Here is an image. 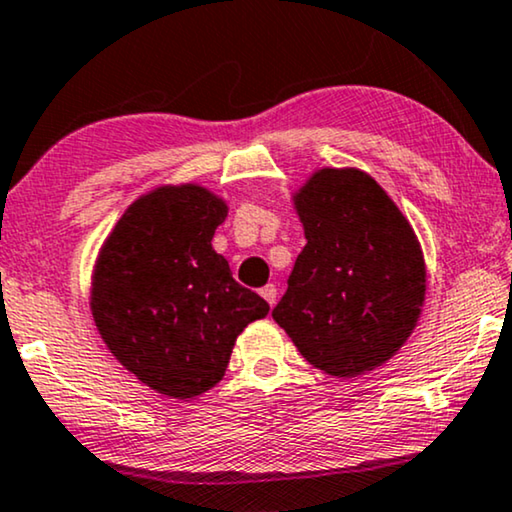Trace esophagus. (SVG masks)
<instances>
[{
    "mask_svg": "<svg viewBox=\"0 0 512 512\" xmlns=\"http://www.w3.org/2000/svg\"><path fill=\"white\" fill-rule=\"evenodd\" d=\"M260 295L264 297V300H267L271 307H274L276 304V297H278V290H276V286L274 283H267V286H264L262 290H260Z\"/></svg>",
    "mask_w": 512,
    "mask_h": 512,
    "instance_id": "1",
    "label": "esophagus"
}]
</instances>
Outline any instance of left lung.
Instances as JSON below:
<instances>
[{"label":"left lung","mask_w":512,"mask_h":512,"mask_svg":"<svg viewBox=\"0 0 512 512\" xmlns=\"http://www.w3.org/2000/svg\"><path fill=\"white\" fill-rule=\"evenodd\" d=\"M293 203L307 245L271 316L323 373L354 378L383 366L409 340L425 302L413 226L357 167L316 170Z\"/></svg>","instance_id":"obj_1"}]
</instances>
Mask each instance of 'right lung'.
Returning <instances> with one entry per match:
<instances>
[{"label": "right lung", "instance_id": "add662e5", "mask_svg": "<svg viewBox=\"0 0 512 512\" xmlns=\"http://www.w3.org/2000/svg\"><path fill=\"white\" fill-rule=\"evenodd\" d=\"M226 212L205 186H158L129 205L96 257L89 307L103 342L172 399L215 387L243 328L269 314L212 248Z\"/></svg>", "mask_w": 512, "mask_h": 512}]
</instances>
